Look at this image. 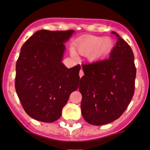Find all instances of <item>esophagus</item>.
Here are the masks:
<instances>
[{"mask_svg":"<svg viewBox=\"0 0 150 150\" xmlns=\"http://www.w3.org/2000/svg\"><path fill=\"white\" fill-rule=\"evenodd\" d=\"M83 75H84V71H83L82 69H81L80 71H79V76H80L81 78V77H82Z\"/></svg>","mask_w":150,"mask_h":150,"instance_id":"esophagus-1","label":"esophagus"}]
</instances>
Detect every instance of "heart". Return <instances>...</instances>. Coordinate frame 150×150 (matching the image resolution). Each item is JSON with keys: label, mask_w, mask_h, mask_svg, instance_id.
I'll list each match as a JSON object with an SVG mask.
<instances>
[{"label": "heart", "mask_w": 150, "mask_h": 150, "mask_svg": "<svg viewBox=\"0 0 150 150\" xmlns=\"http://www.w3.org/2000/svg\"><path fill=\"white\" fill-rule=\"evenodd\" d=\"M112 47V41L109 38L88 36L77 44V50L83 55L90 54L92 59H98L105 57ZM74 54V53H72Z\"/></svg>", "instance_id": "b5f03b06"}]
</instances>
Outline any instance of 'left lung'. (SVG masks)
Returning <instances> with one entry per match:
<instances>
[{
    "instance_id": "8db88e82",
    "label": "left lung",
    "mask_w": 150,
    "mask_h": 150,
    "mask_svg": "<svg viewBox=\"0 0 150 150\" xmlns=\"http://www.w3.org/2000/svg\"><path fill=\"white\" fill-rule=\"evenodd\" d=\"M118 38L109 58L82 64L79 91L82 95L81 114L93 125L118 119L134 93L136 67L132 49L116 32Z\"/></svg>"
}]
</instances>
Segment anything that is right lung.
Wrapping results in <instances>:
<instances>
[{
    "label": "right lung",
    "mask_w": 150,
    "mask_h": 150,
    "mask_svg": "<svg viewBox=\"0 0 150 150\" xmlns=\"http://www.w3.org/2000/svg\"><path fill=\"white\" fill-rule=\"evenodd\" d=\"M73 32L40 30L21 48L16 91L25 112L35 120L57 121L71 93L79 88L80 65L68 69L61 62L64 43Z\"/></svg>",
    "instance_id": "add662e5"
}]
</instances>
